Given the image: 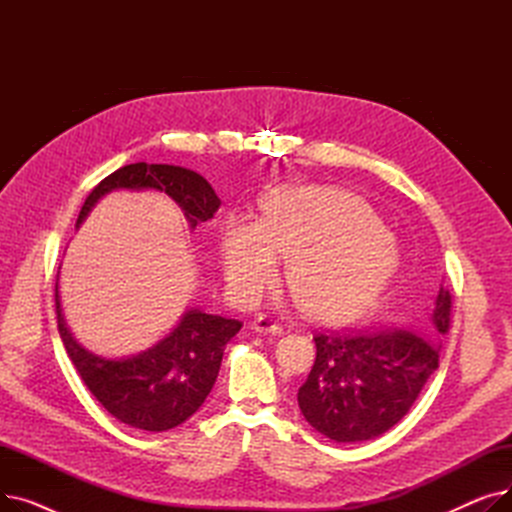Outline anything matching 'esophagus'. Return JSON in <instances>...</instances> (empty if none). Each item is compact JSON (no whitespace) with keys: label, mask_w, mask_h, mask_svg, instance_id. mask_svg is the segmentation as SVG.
<instances>
[{"label":"esophagus","mask_w":512,"mask_h":512,"mask_svg":"<svg viewBox=\"0 0 512 512\" xmlns=\"http://www.w3.org/2000/svg\"><path fill=\"white\" fill-rule=\"evenodd\" d=\"M251 330L259 332V334H272V336H280L282 334V326L276 324L274 319H270L267 315H259L251 321Z\"/></svg>","instance_id":"obj_1"}]
</instances>
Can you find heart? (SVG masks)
<instances>
[{"label": "heart", "mask_w": 512, "mask_h": 512, "mask_svg": "<svg viewBox=\"0 0 512 512\" xmlns=\"http://www.w3.org/2000/svg\"><path fill=\"white\" fill-rule=\"evenodd\" d=\"M220 253L232 290L251 299L288 261L299 307L321 324L348 321L378 301L398 267V242L373 207L346 191L288 188L265 203L263 222L230 215Z\"/></svg>", "instance_id": "heart-1"}]
</instances>
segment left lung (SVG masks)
Returning a JSON list of instances; mask_svg holds the SVG:
<instances>
[{
  "label": "left lung",
  "mask_w": 512,
  "mask_h": 512,
  "mask_svg": "<svg viewBox=\"0 0 512 512\" xmlns=\"http://www.w3.org/2000/svg\"><path fill=\"white\" fill-rule=\"evenodd\" d=\"M450 307V292L440 286L436 309L423 330L313 336L317 357L297 396L309 425L334 442H365L388 432L409 413L438 369Z\"/></svg>",
  "instance_id": "left-lung-1"
}]
</instances>
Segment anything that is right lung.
Here are the masks:
<instances>
[{
	"label": "right lung",
	"mask_w": 512,
	"mask_h": 512,
	"mask_svg": "<svg viewBox=\"0 0 512 512\" xmlns=\"http://www.w3.org/2000/svg\"><path fill=\"white\" fill-rule=\"evenodd\" d=\"M118 188H153L166 193L182 207L191 228L211 220L222 205L201 174L180 166L139 161L116 170L93 188L76 226L83 224L101 197ZM56 313L66 353L85 386L107 413L145 432H168L199 411L218 378L226 344L242 328L238 319L188 309L180 324L147 351L126 359H105L87 351L70 334L60 307L58 284Z\"/></svg>",
	"instance_id": "1"
}]
</instances>
